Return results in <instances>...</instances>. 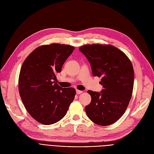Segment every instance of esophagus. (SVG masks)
Masks as SVG:
<instances>
[{"label":"esophagus","mask_w":154,"mask_h":154,"mask_svg":"<svg viewBox=\"0 0 154 154\" xmlns=\"http://www.w3.org/2000/svg\"><path fill=\"white\" fill-rule=\"evenodd\" d=\"M82 93V91L78 90H76V93L77 94V95H79V94H81Z\"/></svg>","instance_id":"esophagus-1"}]
</instances>
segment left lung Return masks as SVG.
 <instances>
[{
  "instance_id": "8db88e82",
  "label": "left lung",
  "mask_w": 154,
  "mask_h": 154,
  "mask_svg": "<svg viewBox=\"0 0 154 154\" xmlns=\"http://www.w3.org/2000/svg\"><path fill=\"white\" fill-rule=\"evenodd\" d=\"M91 64L94 77H101L100 92L88 90L91 101L87 116L98 125L116 122L125 112L134 86V69L123 52L110 45H86L79 48Z\"/></svg>"
}]
</instances>
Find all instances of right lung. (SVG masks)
<instances>
[{"mask_svg": "<svg viewBox=\"0 0 154 154\" xmlns=\"http://www.w3.org/2000/svg\"><path fill=\"white\" fill-rule=\"evenodd\" d=\"M74 47L53 43L36 48L24 61L18 79L20 95L27 112L36 121L51 125L65 116L75 95L73 88L55 82L56 74Z\"/></svg>", "mask_w": 154, "mask_h": 154, "instance_id": "1", "label": "right lung"}]
</instances>
